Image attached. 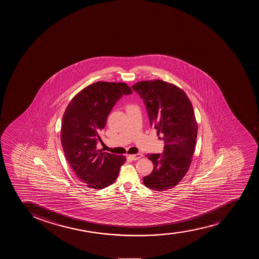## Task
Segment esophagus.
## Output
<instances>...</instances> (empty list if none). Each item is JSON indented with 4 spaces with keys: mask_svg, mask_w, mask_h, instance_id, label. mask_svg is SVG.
I'll return each mask as SVG.
<instances>
[{
    "mask_svg": "<svg viewBox=\"0 0 259 259\" xmlns=\"http://www.w3.org/2000/svg\"><path fill=\"white\" fill-rule=\"evenodd\" d=\"M142 156H143L142 154H132V155H129V158H131L133 160H137V159H140Z\"/></svg>",
    "mask_w": 259,
    "mask_h": 259,
    "instance_id": "obj_1",
    "label": "esophagus"
}]
</instances>
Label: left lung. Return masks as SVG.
Listing matches in <instances>:
<instances>
[{"label": "left lung", "mask_w": 259, "mask_h": 259, "mask_svg": "<svg viewBox=\"0 0 259 259\" xmlns=\"http://www.w3.org/2000/svg\"><path fill=\"white\" fill-rule=\"evenodd\" d=\"M132 88L144 100L150 125L164 143L163 154L147 155L154 169L144 177V184L159 192L171 189L187 174L194 153L197 124L192 103L182 89L163 80L142 81Z\"/></svg>", "instance_id": "8db88e82"}]
</instances>
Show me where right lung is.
<instances>
[{
  "label": "right lung",
  "instance_id": "right-lung-1",
  "mask_svg": "<svg viewBox=\"0 0 259 259\" xmlns=\"http://www.w3.org/2000/svg\"><path fill=\"white\" fill-rule=\"evenodd\" d=\"M124 82H96L77 93L62 117L61 142L65 156L77 178L95 189H103L115 182L124 155L100 151V132L107 116L122 95H131Z\"/></svg>",
  "mask_w": 259,
  "mask_h": 259
}]
</instances>
